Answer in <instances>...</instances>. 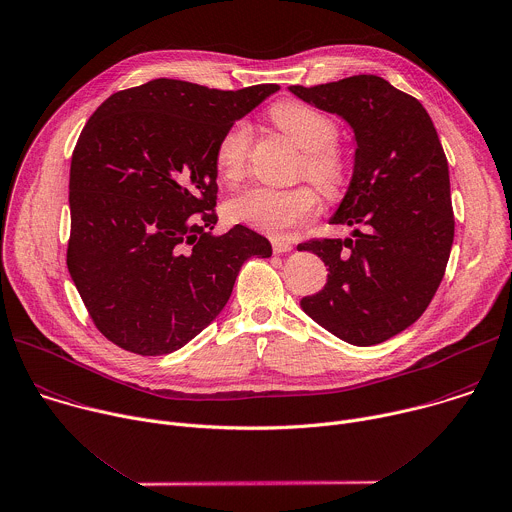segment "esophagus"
Listing matches in <instances>:
<instances>
[{"label": "esophagus", "instance_id": "obj_1", "mask_svg": "<svg viewBox=\"0 0 512 512\" xmlns=\"http://www.w3.org/2000/svg\"><path fill=\"white\" fill-rule=\"evenodd\" d=\"M271 245H273V253H289L293 249L291 243H285V241H279V239H273Z\"/></svg>", "mask_w": 512, "mask_h": 512}]
</instances>
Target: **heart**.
<instances>
[{
	"mask_svg": "<svg viewBox=\"0 0 512 512\" xmlns=\"http://www.w3.org/2000/svg\"><path fill=\"white\" fill-rule=\"evenodd\" d=\"M273 124L305 152L303 173L323 193L335 195L346 183V160L333 146L335 122L301 102H281L271 110ZM251 150V130L245 122L233 124L215 146V168L223 181L235 183L243 177ZM319 209V195L311 187L273 189L251 187L227 203L233 223L249 225L267 235H283L297 223L311 219Z\"/></svg>",
	"mask_w": 512,
	"mask_h": 512,
	"instance_id": "1",
	"label": "heart"
}]
</instances>
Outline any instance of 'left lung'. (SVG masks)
Segmentation results:
<instances>
[{
    "mask_svg": "<svg viewBox=\"0 0 512 512\" xmlns=\"http://www.w3.org/2000/svg\"><path fill=\"white\" fill-rule=\"evenodd\" d=\"M289 92L354 130L352 181L329 223L366 229L297 245L329 267L301 309L352 346L382 344L426 311L444 277L454 217L442 144L424 106L380 76Z\"/></svg>",
    "mask_w": 512,
    "mask_h": 512,
    "instance_id": "left-lung-1",
    "label": "left lung"
}]
</instances>
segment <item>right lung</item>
Listing matches in <instances>:
<instances>
[{
    "mask_svg": "<svg viewBox=\"0 0 512 512\" xmlns=\"http://www.w3.org/2000/svg\"><path fill=\"white\" fill-rule=\"evenodd\" d=\"M277 84L215 90L156 78L112 94L72 154L68 271L104 337L138 356L181 350L271 243L217 225L219 138Z\"/></svg>",
    "mask_w": 512,
    "mask_h": 512,
    "instance_id": "right-lung-1",
    "label": "right lung"
}]
</instances>
